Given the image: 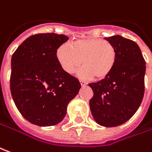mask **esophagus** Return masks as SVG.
Instances as JSON below:
<instances>
[{
  "label": "esophagus",
  "mask_w": 152,
  "mask_h": 152,
  "mask_svg": "<svg viewBox=\"0 0 152 152\" xmlns=\"http://www.w3.org/2000/svg\"><path fill=\"white\" fill-rule=\"evenodd\" d=\"M80 85H81V86H85L86 85V83L85 81H83V80H80Z\"/></svg>",
  "instance_id": "obj_1"
}]
</instances>
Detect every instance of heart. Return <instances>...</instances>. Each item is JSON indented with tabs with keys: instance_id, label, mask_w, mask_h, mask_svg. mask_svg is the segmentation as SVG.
I'll return each mask as SVG.
<instances>
[{
	"instance_id": "b5f03b06",
	"label": "heart",
	"mask_w": 152,
	"mask_h": 152,
	"mask_svg": "<svg viewBox=\"0 0 152 152\" xmlns=\"http://www.w3.org/2000/svg\"><path fill=\"white\" fill-rule=\"evenodd\" d=\"M56 57L62 69L72 74L83 63L78 72L81 79L102 80L115 66L116 50L110 41L99 38H85L73 41L71 46L63 44L56 51ZM83 62H82V61Z\"/></svg>"
}]
</instances>
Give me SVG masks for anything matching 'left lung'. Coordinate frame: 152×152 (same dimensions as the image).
I'll return each mask as SVG.
<instances>
[{
  "instance_id": "obj_1",
  "label": "left lung",
  "mask_w": 152,
  "mask_h": 152,
  "mask_svg": "<svg viewBox=\"0 0 152 152\" xmlns=\"http://www.w3.org/2000/svg\"><path fill=\"white\" fill-rule=\"evenodd\" d=\"M116 50L113 70L105 79L90 83L91 111L99 125L113 127L132 118L145 92V61L135 41L121 36L106 37Z\"/></svg>"
}]
</instances>
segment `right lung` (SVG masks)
<instances>
[{"label":"right lung","instance_id":"add662e5","mask_svg":"<svg viewBox=\"0 0 152 152\" xmlns=\"http://www.w3.org/2000/svg\"><path fill=\"white\" fill-rule=\"evenodd\" d=\"M65 35L40 33L26 39L11 57V93L20 113L31 123L54 126L66 114L80 84L61 66L56 51Z\"/></svg>","mask_w":152,"mask_h":152}]
</instances>
